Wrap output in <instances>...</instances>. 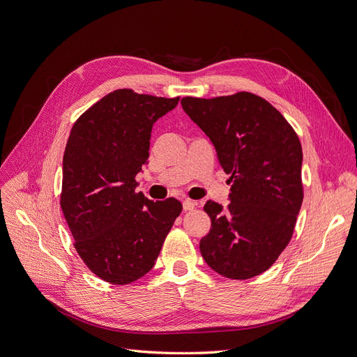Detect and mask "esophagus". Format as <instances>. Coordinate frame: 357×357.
<instances>
[{
    "label": "esophagus",
    "instance_id": "34e87169",
    "mask_svg": "<svg viewBox=\"0 0 357 357\" xmlns=\"http://www.w3.org/2000/svg\"><path fill=\"white\" fill-rule=\"evenodd\" d=\"M195 206H196V202H193V200H189V199H185L184 202H183V209L188 212V211H192V209H195Z\"/></svg>",
    "mask_w": 357,
    "mask_h": 357
}]
</instances>
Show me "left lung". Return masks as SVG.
I'll list each match as a JSON object with an SVG mask.
<instances>
[{"mask_svg":"<svg viewBox=\"0 0 357 357\" xmlns=\"http://www.w3.org/2000/svg\"><path fill=\"white\" fill-rule=\"evenodd\" d=\"M231 174L229 205L208 200L212 225L200 252L216 273L250 279L273 264L291 241L302 205V146L286 119L251 93L181 98Z\"/></svg>","mask_w":357,"mask_h":357,"instance_id":"1","label":"left lung"}]
</instances>
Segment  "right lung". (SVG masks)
Instances as JSON below:
<instances>
[{"label": "right lung", "instance_id": "add662e5", "mask_svg": "<svg viewBox=\"0 0 357 357\" xmlns=\"http://www.w3.org/2000/svg\"><path fill=\"white\" fill-rule=\"evenodd\" d=\"M116 90L74 123L62 162L61 208L75 250L96 276L128 284L154 267L183 206L149 200L135 181L148 164L151 130L178 105Z\"/></svg>", "mask_w": 357, "mask_h": 357}]
</instances>
